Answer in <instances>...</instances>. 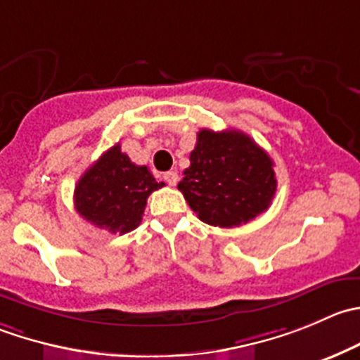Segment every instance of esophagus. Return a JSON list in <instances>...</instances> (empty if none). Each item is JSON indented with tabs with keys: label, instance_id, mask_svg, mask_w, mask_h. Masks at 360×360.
I'll list each match as a JSON object with an SVG mask.
<instances>
[{
	"label": "esophagus",
	"instance_id": "obj_1",
	"mask_svg": "<svg viewBox=\"0 0 360 360\" xmlns=\"http://www.w3.org/2000/svg\"><path fill=\"white\" fill-rule=\"evenodd\" d=\"M163 181H165L167 184H170V186H176L177 181H179V176H177L176 170H169V172L163 174Z\"/></svg>",
	"mask_w": 360,
	"mask_h": 360
}]
</instances>
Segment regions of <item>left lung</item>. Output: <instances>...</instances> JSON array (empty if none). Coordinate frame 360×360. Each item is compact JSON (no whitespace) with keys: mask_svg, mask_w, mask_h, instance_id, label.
<instances>
[{"mask_svg":"<svg viewBox=\"0 0 360 360\" xmlns=\"http://www.w3.org/2000/svg\"><path fill=\"white\" fill-rule=\"evenodd\" d=\"M273 167L243 131L202 128L177 188L202 221L232 229L267 211L278 186Z\"/></svg>","mask_w":360,"mask_h":360,"instance_id":"obj_1","label":"left lung"}]
</instances>
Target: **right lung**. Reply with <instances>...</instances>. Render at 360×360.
<instances>
[{
  "mask_svg": "<svg viewBox=\"0 0 360 360\" xmlns=\"http://www.w3.org/2000/svg\"><path fill=\"white\" fill-rule=\"evenodd\" d=\"M162 186L148 167L135 165L116 144L82 174L73 202L86 221L127 233L141 225L148 197Z\"/></svg>",
  "mask_w": 360,
  "mask_h": 360,
  "instance_id": "1",
  "label": "right lung"
}]
</instances>
